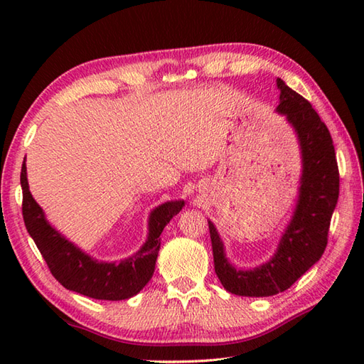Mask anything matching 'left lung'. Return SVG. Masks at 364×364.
Listing matches in <instances>:
<instances>
[{
    "label": "left lung",
    "instance_id": "obj_1",
    "mask_svg": "<svg viewBox=\"0 0 364 364\" xmlns=\"http://www.w3.org/2000/svg\"><path fill=\"white\" fill-rule=\"evenodd\" d=\"M277 87L280 90L277 111L296 131L301 151L299 197L274 257L255 269H236L231 264L218 230L208 220L215 274L223 288L236 296L269 297L291 288L321 259L338 203L339 172L328 128L310 102L283 80L277 78Z\"/></svg>",
    "mask_w": 364,
    "mask_h": 364
}]
</instances>
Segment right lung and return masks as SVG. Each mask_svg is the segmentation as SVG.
<instances>
[{"label": "right lung", "instance_id": "right-lung-1", "mask_svg": "<svg viewBox=\"0 0 364 364\" xmlns=\"http://www.w3.org/2000/svg\"><path fill=\"white\" fill-rule=\"evenodd\" d=\"M20 183L23 220L50 272L64 288L98 300H125L141 292L153 277L162 230L184 206V200H172L154 208L149 218V236L141 249L119 262H106L89 257L50 225L43 210L29 192L25 162Z\"/></svg>", "mask_w": 364, "mask_h": 364}]
</instances>
